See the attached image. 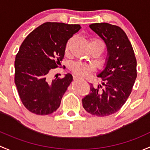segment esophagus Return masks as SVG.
I'll return each mask as SVG.
<instances>
[{"instance_id": "esophagus-1", "label": "esophagus", "mask_w": 150, "mask_h": 150, "mask_svg": "<svg viewBox=\"0 0 150 150\" xmlns=\"http://www.w3.org/2000/svg\"><path fill=\"white\" fill-rule=\"evenodd\" d=\"M74 80H76V79H81V78H80L79 76H78L74 75Z\"/></svg>"}]
</instances>
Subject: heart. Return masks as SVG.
Returning <instances> with one entry per match:
<instances>
[{
	"instance_id": "obj_1",
	"label": "heart",
	"mask_w": 150,
	"mask_h": 150,
	"mask_svg": "<svg viewBox=\"0 0 150 150\" xmlns=\"http://www.w3.org/2000/svg\"><path fill=\"white\" fill-rule=\"evenodd\" d=\"M90 43H97V44L100 45L103 47V48H104V44L100 40L94 39L90 42ZM71 69L74 73L76 74H77L78 76H85L87 75L92 70L93 66H92V64H86V63L81 62V61H77V62L74 63L72 64Z\"/></svg>"
}]
</instances>
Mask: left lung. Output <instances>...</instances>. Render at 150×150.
<instances>
[{
    "label": "left lung",
    "instance_id": "1",
    "mask_svg": "<svg viewBox=\"0 0 150 150\" xmlns=\"http://www.w3.org/2000/svg\"><path fill=\"white\" fill-rule=\"evenodd\" d=\"M107 47L105 68L98 74L101 84H90V92L82 99L86 111L103 117L113 114L124 105L137 78V59L127 35L121 27L108 23L89 25Z\"/></svg>",
    "mask_w": 150,
    "mask_h": 150
}]
</instances>
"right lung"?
I'll return each instance as SVG.
<instances>
[{"label":"right lung","instance_id":"obj_1","mask_svg":"<svg viewBox=\"0 0 150 150\" xmlns=\"http://www.w3.org/2000/svg\"><path fill=\"white\" fill-rule=\"evenodd\" d=\"M81 29L79 24L46 22L23 41L16 56L14 81L23 105L37 115H48L61 105L73 76L50 80V69L61 65L68 40Z\"/></svg>","mask_w":150,"mask_h":150}]
</instances>
